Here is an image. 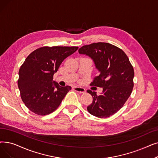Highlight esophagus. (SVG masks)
<instances>
[{
  "label": "esophagus",
  "instance_id": "esophagus-1",
  "mask_svg": "<svg viewBox=\"0 0 158 158\" xmlns=\"http://www.w3.org/2000/svg\"><path fill=\"white\" fill-rule=\"evenodd\" d=\"M73 90L75 91H76L79 93L81 94H83V93H85L86 92V90L84 88H82V87H77V86H75L73 88Z\"/></svg>",
  "mask_w": 158,
  "mask_h": 158
}]
</instances>
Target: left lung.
Returning <instances> with one entry per match:
<instances>
[{
	"label": "left lung",
	"mask_w": 158,
	"mask_h": 158,
	"mask_svg": "<svg viewBox=\"0 0 158 158\" xmlns=\"http://www.w3.org/2000/svg\"><path fill=\"white\" fill-rule=\"evenodd\" d=\"M79 53L90 57L100 73L90 85L102 88L100 95L87 90L93 98L92 103L87 107L88 111L95 117L108 118L119 110L132 93L133 66L124 52L109 43L85 45L79 48Z\"/></svg>",
	"instance_id": "8db88e82"
}]
</instances>
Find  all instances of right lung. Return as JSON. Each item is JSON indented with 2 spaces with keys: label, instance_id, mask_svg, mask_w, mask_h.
I'll list each match as a JSON object with an SVG mask.
<instances>
[{
  "label": "right lung",
  "instance_id": "add662e5",
  "mask_svg": "<svg viewBox=\"0 0 158 158\" xmlns=\"http://www.w3.org/2000/svg\"><path fill=\"white\" fill-rule=\"evenodd\" d=\"M77 46H44L26 57L19 71L18 87L25 105L32 112L45 115L59 107L71 86H60L53 81L63 61Z\"/></svg>",
  "mask_w": 158,
  "mask_h": 158
}]
</instances>
